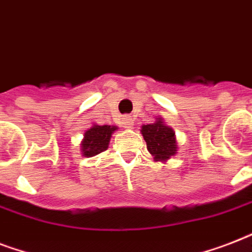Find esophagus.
Returning a JSON list of instances; mask_svg holds the SVG:
<instances>
[{"mask_svg": "<svg viewBox=\"0 0 252 252\" xmlns=\"http://www.w3.org/2000/svg\"><path fill=\"white\" fill-rule=\"evenodd\" d=\"M123 126H124V128H132L133 126V119L130 116H126L123 119Z\"/></svg>", "mask_w": 252, "mask_h": 252, "instance_id": "obj_1", "label": "esophagus"}]
</instances>
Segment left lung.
<instances>
[{"instance_id":"8db88e82","label":"left lung","mask_w":252,"mask_h":252,"mask_svg":"<svg viewBox=\"0 0 252 252\" xmlns=\"http://www.w3.org/2000/svg\"><path fill=\"white\" fill-rule=\"evenodd\" d=\"M141 133L146 141V148L156 161L165 162L174 157L178 152L175 132L157 118V122L142 126Z\"/></svg>"}]
</instances>
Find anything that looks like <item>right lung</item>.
<instances>
[{
  "label": "right lung",
  "mask_w": 252,
  "mask_h": 252,
  "mask_svg": "<svg viewBox=\"0 0 252 252\" xmlns=\"http://www.w3.org/2000/svg\"><path fill=\"white\" fill-rule=\"evenodd\" d=\"M115 130H118V126L94 124L84 134V140L81 142L82 154L85 157H94L96 154L107 150L111 136Z\"/></svg>",
  "instance_id": "right-lung-1"
}]
</instances>
